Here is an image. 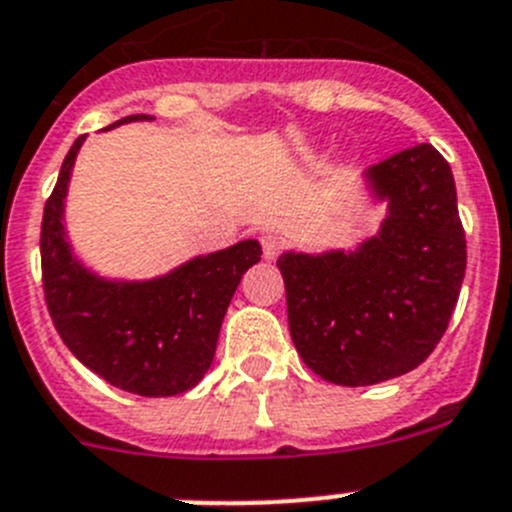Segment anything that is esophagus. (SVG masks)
Masks as SVG:
<instances>
[{"label":"esophagus","mask_w":512,"mask_h":512,"mask_svg":"<svg viewBox=\"0 0 512 512\" xmlns=\"http://www.w3.org/2000/svg\"><path fill=\"white\" fill-rule=\"evenodd\" d=\"M261 248H264V259H276L284 251V238L276 236V233H264L261 236Z\"/></svg>","instance_id":"obj_1"}]
</instances>
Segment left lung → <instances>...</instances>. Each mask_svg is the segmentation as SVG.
Returning a JSON list of instances; mask_svg holds the SVG:
<instances>
[{"label": "left lung", "instance_id": "8db88e82", "mask_svg": "<svg viewBox=\"0 0 512 512\" xmlns=\"http://www.w3.org/2000/svg\"><path fill=\"white\" fill-rule=\"evenodd\" d=\"M388 200L378 236L355 251L281 253L289 332L307 368L373 386L424 363L442 340L467 269L449 162L416 144L368 170Z\"/></svg>", "mask_w": 512, "mask_h": 512}]
</instances>
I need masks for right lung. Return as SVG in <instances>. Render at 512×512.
<instances>
[{
    "label": "right lung",
    "instance_id": "1",
    "mask_svg": "<svg viewBox=\"0 0 512 512\" xmlns=\"http://www.w3.org/2000/svg\"><path fill=\"white\" fill-rule=\"evenodd\" d=\"M144 119L152 116L134 114L111 126ZM83 139L65 154L42 213V289L55 330L75 358L121 391L149 398L190 391L213 363L238 281L261 261L259 241L198 256L152 281L91 274L70 253L63 228L65 192Z\"/></svg>",
    "mask_w": 512,
    "mask_h": 512
}]
</instances>
